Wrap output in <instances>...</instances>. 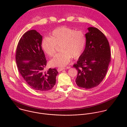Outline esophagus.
Masks as SVG:
<instances>
[{
	"label": "esophagus",
	"mask_w": 127,
	"mask_h": 127,
	"mask_svg": "<svg viewBox=\"0 0 127 127\" xmlns=\"http://www.w3.org/2000/svg\"><path fill=\"white\" fill-rule=\"evenodd\" d=\"M64 69H66L65 68H63H63H58L57 69V70L59 72H60V71H62V70H63Z\"/></svg>",
	"instance_id": "1"
}]
</instances>
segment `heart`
<instances>
[{"label":"heart","mask_w":127,"mask_h":127,"mask_svg":"<svg viewBox=\"0 0 127 127\" xmlns=\"http://www.w3.org/2000/svg\"><path fill=\"white\" fill-rule=\"evenodd\" d=\"M86 43V37L81 31L61 27L52 31L50 37H45L42 41V47L49 57L56 53L57 46L61 52L57 54L50 61L52 66L62 67L66 66L71 58L76 59L82 54Z\"/></svg>","instance_id":"obj_1"}]
</instances>
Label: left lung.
<instances>
[{
  "instance_id": "8db88e82",
  "label": "left lung",
  "mask_w": 127,
  "mask_h": 127,
  "mask_svg": "<svg viewBox=\"0 0 127 127\" xmlns=\"http://www.w3.org/2000/svg\"><path fill=\"white\" fill-rule=\"evenodd\" d=\"M85 34V49L73 65L77 71L75 80L81 88L90 89L102 81L111 61L109 43L105 35L98 29L89 27Z\"/></svg>"
}]
</instances>
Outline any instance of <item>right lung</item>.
Returning <instances> with one entry per match:
<instances>
[{
    "mask_svg": "<svg viewBox=\"0 0 127 127\" xmlns=\"http://www.w3.org/2000/svg\"><path fill=\"white\" fill-rule=\"evenodd\" d=\"M42 36L35 30L26 32L18 43L15 54L21 75L32 88L38 92L51 90L58 74L56 68L45 70L47 60L42 48ZM24 61H29L25 63Z\"/></svg>",
    "mask_w": 127,
    "mask_h": 127,
    "instance_id": "obj_1",
    "label": "right lung"
}]
</instances>
